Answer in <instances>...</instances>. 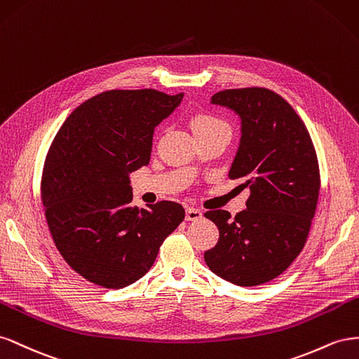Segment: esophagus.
<instances>
[{"instance_id":"esophagus-1","label":"esophagus","mask_w":359,"mask_h":359,"mask_svg":"<svg viewBox=\"0 0 359 359\" xmlns=\"http://www.w3.org/2000/svg\"><path fill=\"white\" fill-rule=\"evenodd\" d=\"M203 218L201 210L196 209V208H188L187 209V221H198Z\"/></svg>"}]
</instances>
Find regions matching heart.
Wrapping results in <instances>:
<instances>
[{"label": "heart", "mask_w": 359, "mask_h": 359, "mask_svg": "<svg viewBox=\"0 0 359 359\" xmlns=\"http://www.w3.org/2000/svg\"><path fill=\"white\" fill-rule=\"evenodd\" d=\"M191 126L194 132L209 130V129H229V125L222 118L213 114H197L192 118Z\"/></svg>", "instance_id": "obj_1"}]
</instances>
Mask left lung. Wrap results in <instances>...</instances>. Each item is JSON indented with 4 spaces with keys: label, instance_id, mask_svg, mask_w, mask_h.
<instances>
[{
    "label": "left lung",
    "instance_id": "left-lung-1",
    "mask_svg": "<svg viewBox=\"0 0 359 359\" xmlns=\"http://www.w3.org/2000/svg\"><path fill=\"white\" fill-rule=\"evenodd\" d=\"M210 104L241 117L229 177L242 179L251 196L234 218L221 209L204 213L219 230L204 262L221 278L251 287L276 278L302 251L319 200V162L302 120L272 90H224Z\"/></svg>",
    "mask_w": 359,
    "mask_h": 359
}]
</instances>
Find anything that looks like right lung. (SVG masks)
Returning <instances> with one entry per match:
<instances>
[{
	"label": "right lung",
	"instance_id": "right-lung-1",
	"mask_svg": "<svg viewBox=\"0 0 359 359\" xmlns=\"http://www.w3.org/2000/svg\"><path fill=\"white\" fill-rule=\"evenodd\" d=\"M183 93L111 90L81 104L49 147L42 176L45 217L72 269L105 289L144 276L185 209L159 201L132 206L129 174L147 165L153 132Z\"/></svg>",
	"mask_w": 359,
	"mask_h": 359
}]
</instances>
